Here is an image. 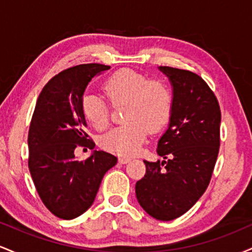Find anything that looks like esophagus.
Segmentation results:
<instances>
[{"label":"esophagus","instance_id":"obj_1","mask_svg":"<svg viewBox=\"0 0 252 252\" xmlns=\"http://www.w3.org/2000/svg\"><path fill=\"white\" fill-rule=\"evenodd\" d=\"M118 161H120L121 163H128L129 161H131V158H129V156H121V158H118Z\"/></svg>","mask_w":252,"mask_h":252}]
</instances>
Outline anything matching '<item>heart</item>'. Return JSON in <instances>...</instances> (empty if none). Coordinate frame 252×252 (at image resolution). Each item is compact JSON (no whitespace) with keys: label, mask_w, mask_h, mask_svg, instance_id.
Returning a JSON list of instances; mask_svg holds the SVG:
<instances>
[{"label":"heart","mask_w":252,"mask_h":252,"mask_svg":"<svg viewBox=\"0 0 252 252\" xmlns=\"http://www.w3.org/2000/svg\"><path fill=\"white\" fill-rule=\"evenodd\" d=\"M104 94L114 106L123 105V126L109 130L100 138L105 149L120 155H132L141 148L148 128L158 131L169 122L173 109V94L167 84L161 80H149L144 74L120 70L103 84ZM82 111L86 121L98 130L109 124V105L97 94H85Z\"/></svg>","instance_id":"heart-1"}]
</instances>
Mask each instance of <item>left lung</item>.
I'll return each mask as SVG.
<instances>
[{
	"instance_id": "8db88e82",
	"label": "left lung",
	"mask_w": 252,
	"mask_h": 252,
	"mask_svg": "<svg viewBox=\"0 0 252 252\" xmlns=\"http://www.w3.org/2000/svg\"><path fill=\"white\" fill-rule=\"evenodd\" d=\"M173 88L168 128L158 143L162 162L146 163L136 198L158 220L186 213L209 186L220 146V108L205 80L180 68L160 66ZM169 158L167 159L166 158Z\"/></svg>"
}]
</instances>
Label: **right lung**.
<instances>
[{
	"label": "right lung",
	"instance_id": "add662e5",
	"mask_svg": "<svg viewBox=\"0 0 252 252\" xmlns=\"http://www.w3.org/2000/svg\"><path fill=\"white\" fill-rule=\"evenodd\" d=\"M100 63H84L60 72L45 85L28 132V167L45 206L62 219H74L94 204L104 174L117 158L94 150L85 161L74 156L77 146L94 148L85 132L82 100L94 77L109 70Z\"/></svg>",
	"mask_w": 252,
	"mask_h": 252
}]
</instances>
